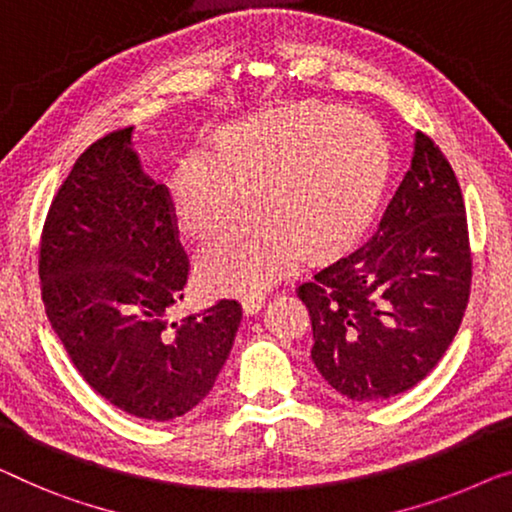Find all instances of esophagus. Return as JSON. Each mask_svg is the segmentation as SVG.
I'll return each instance as SVG.
<instances>
[{"label":"esophagus","instance_id":"esophagus-1","mask_svg":"<svg viewBox=\"0 0 512 512\" xmlns=\"http://www.w3.org/2000/svg\"><path fill=\"white\" fill-rule=\"evenodd\" d=\"M263 305H265V293H261V291L247 293V295H244V300H242L244 314H256V311H261Z\"/></svg>","mask_w":512,"mask_h":512}]
</instances>
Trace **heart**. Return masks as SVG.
Returning <instances> with one entry per match:
<instances>
[{
    "label": "heart",
    "mask_w": 512,
    "mask_h": 512,
    "mask_svg": "<svg viewBox=\"0 0 512 512\" xmlns=\"http://www.w3.org/2000/svg\"><path fill=\"white\" fill-rule=\"evenodd\" d=\"M388 145L374 122L342 106L302 101L244 120L217 150H194L175 175V210L191 238H212L268 210L201 251L212 288L272 284L311 249L353 240L388 182Z\"/></svg>",
    "instance_id": "obj_1"
}]
</instances>
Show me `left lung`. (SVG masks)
<instances>
[{
	"label": "left lung",
	"instance_id": "obj_1",
	"mask_svg": "<svg viewBox=\"0 0 512 512\" xmlns=\"http://www.w3.org/2000/svg\"><path fill=\"white\" fill-rule=\"evenodd\" d=\"M471 268L455 170L418 131L411 168L376 233L298 286L311 318L316 369L353 402L411 390L457 335Z\"/></svg>",
	"mask_w": 512,
	"mask_h": 512
}]
</instances>
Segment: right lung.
<instances>
[{
	"instance_id": "obj_1",
	"label": "right lung",
	"mask_w": 512,
	"mask_h": 512,
	"mask_svg": "<svg viewBox=\"0 0 512 512\" xmlns=\"http://www.w3.org/2000/svg\"><path fill=\"white\" fill-rule=\"evenodd\" d=\"M131 133L92 143L57 189L41 233V298L80 376L117 409L164 422L212 390L242 307L219 300L170 321L189 258L170 191L143 173Z\"/></svg>"
}]
</instances>
